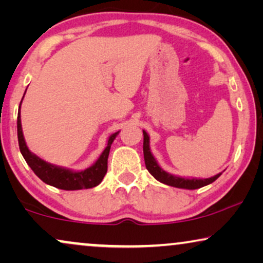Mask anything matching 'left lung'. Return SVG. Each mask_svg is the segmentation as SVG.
I'll return each instance as SVG.
<instances>
[{
	"label": "left lung",
	"instance_id": "8db88e82",
	"mask_svg": "<svg viewBox=\"0 0 263 263\" xmlns=\"http://www.w3.org/2000/svg\"><path fill=\"white\" fill-rule=\"evenodd\" d=\"M143 132V158H145L146 168L148 170L151 175L153 176L157 181H159L164 184L175 186V188L181 189H199L202 188L204 185L211 184L217 179L221 174H218L211 178H186V177H179V176L168 174L165 170H163L158 164L156 158L153 157L152 152H151L149 147V136L145 130Z\"/></svg>",
	"mask_w": 263,
	"mask_h": 263
}]
</instances>
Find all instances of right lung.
I'll use <instances>...</instances> for the list:
<instances>
[{
  "label": "right lung",
  "instance_id": "obj_1",
  "mask_svg": "<svg viewBox=\"0 0 263 263\" xmlns=\"http://www.w3.org/2000/svg\"><path fill=\"white\" fill-rule=\"evenodd\" d=\"M23 99H21L19 111H17V141H19L20 152L23 154L24 159L26 160L28 166L32 168V171L46 184L63 190L89 189L100 184L107 171V158H109L111 145H112L114 140L116 139L120 132H116L110 135L105 149L103 151V153L100 154V157L97 159L96 163L92 166L86 168V170L73 171L66 167L56 166V165L46 163L45 160L41 159L34 153H32L28 149L26 142H25L20 117V107Z\"/></svg>",
  "mask_w": 263,
  "mask_h": 263
}]
</instances>
